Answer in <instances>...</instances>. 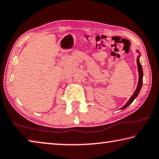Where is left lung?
<instances>
[{"mask_svg": "<svg viewBox=\"0 0 159 159\" xmlns=\"http://www.w3.org/2000/svg\"><path fill=\"white\" fill-rule=\"evenodd\" d=\"M139 55L137 58V64H138V72H139V81H138V87H137L135 91H134V94L133 95V96L131 97L129 99L128 102L126 103L124 106L122 107V109L126 108V107H128L130 104L132 103L134 101V99H135L137 97H138V94L139 93V91H140L141 88H142V79H143V71H142V65L140 62H139Z\"/></svg>", "mask_w": 159, "mask_h": 159, "instance_id": "obj_1", "label": "left lung"}]
</instances>
